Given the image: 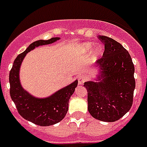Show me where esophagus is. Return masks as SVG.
I'll list each match as a JSON object with an SVG mask.
<instances>
[{
  "mask_svg": "<svg viewBox=\"0 0 147 147\" xmlns=\"http://www.w3.org/2000/svg\"><path fill=\"white\" fill-rule=\"evenodd\" d=\"M87 80H88V78L85 76H80L79 79H78V82H79L80 85H83Z\"/></svg>",
  "mask_w": 147,
  "mask_h": 147,
  "instance_id": "obj_1",
  "label": "esophagus"
}]
</instances>
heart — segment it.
Returning a JSON list of instances; mask_svg holds the SVG:
<instances>
[{
    "label": "heart",
    "mask_w": 147,
    "mask_h": 147,
    "mask_svg": "<svg viewBox=\"0 0 147 147\" xmlns=\"http://www.w3.org/2000/svg\"><path fill=\"white\" fill-rule=\"evenodd\" d=\"M80 48L84 53H88L92 49L91 58L93 59H98L103 53V48H102V45H96L93 46V43L90 42L82 44Z\"/></svg>",
    "instance_id": "heart-1"
}]
</instances>
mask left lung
<instances>
[{
	"label": "left lung",
	"mask_w": 147,
	"mask_h": 147,
	"mask_svg": "<svg viewBox=\"0 0 147 147\" xmlns=\"http://www.w3.org/2000/svg\"><path fill=\"white\" fill-rule=\"evenodd\" d=\"M98 39L105 43V51L94 65L98 71L96 78L84 84L88 90V109L94 119L113 122L132 107L135 67L129 52L119 42L105 36Z\"/></svg>",
	"instance_id": "left-lung-1"
}]
</instances>
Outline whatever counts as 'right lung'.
<instances>
[{
	"mask_svg": "<svg viewBox=\"0 0 147 147\" xmlns=\"http://www.w3.org/2000/svg\"><path fill=\"white\" fill-rule=\"evenodd\" d=\"M60 40L52 37L40 40L30 44L24 52L19 54L14 61L9 73L10 96L20 115L26 120L41 127L54 125L64 119L68 110V102L77 87L78 80L58 90L45 98L36 97L23 88L20 80V70L23 59L35 48L49 45Z\"/></svg>",
	"mask_w": 147,
	"mask_h": 147,
	"instance_id": "right-lung-1",
	"label": "right lung"
}]
</instances>
